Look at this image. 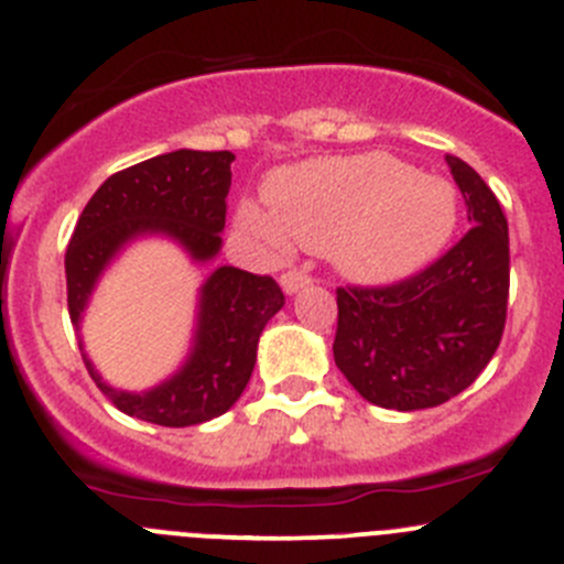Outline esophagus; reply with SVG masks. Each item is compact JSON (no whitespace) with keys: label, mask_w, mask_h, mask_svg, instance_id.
Here are the masks:
<instances>
[{"label":"esophagus","mask_w":564,"mask_h":564,"mask_svg":"<svg viewBox=\"0 0 564 564\" xmlns=\"http://www.w3.org/2000/svg\"><path fill=\"white\" fill-rule=\"evenodd\" d=\"M281 286L286 294H294V292H300V289L311 286V275L303 270H286L281 275Z\"/></svg>","instance_id":"obj_1"}]
</instances>
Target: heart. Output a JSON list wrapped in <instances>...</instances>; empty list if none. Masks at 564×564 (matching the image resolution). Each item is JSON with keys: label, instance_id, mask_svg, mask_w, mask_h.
I'll return each instance as SVG.
<instances>
[{"label": "heart", "instance_id": "b5f03b06", "mask_svg": "<svg viewBox=\"0 0 564 564\" xmlns=\"http://www.w3.org/2000/svg\"><path fill=\"white\" fill-rule=\"evenodd\" d=\"M269 212L245 200L237 220L267 248L289 237L325 250L358 283H393L435 261L457 226L449 182L421 176L386 154L333 156L278 173L267 184Z\"/></svg>", "mask_w": 564, "mask_h": 564}]
</instances>
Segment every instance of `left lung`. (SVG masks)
Here are the masks:
<instances>
[{
    "mask_svg": "<svg viewBox=\"0 0 564 564\" xmlns=\"http://www.w3.org/2000/svg\"><path fill=\"white\" fill-rule=\"evenodd\" d=\"M468 206L466 237L391 286H338L333 358L355 391L388 410H424L466 391L507 322L510 234L494 189L446 156Z\"/></svg>",
    "mask_w": 564,
    "mask_h": 564,
    "instance_id": "left-lung-1",
    "label": "left lung"
}]
</instances>
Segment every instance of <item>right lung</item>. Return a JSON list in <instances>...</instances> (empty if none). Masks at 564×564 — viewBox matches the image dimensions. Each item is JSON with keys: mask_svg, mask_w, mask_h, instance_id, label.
<instances>
[{"mask_svg": "<svg viewBox=\"0 0 564 564\" xmlns=\"http://www.w3.org/2000/svg\"><path fill=\"white\" fill-rule=\"evenodd\" d=\"M231 162V151H171L115 173L96 189L65 250L68 314L76 330L104 267L131 239L165 234L195 261L220 253ZM283 303L286 297L270 275L217 267L200 286L193 352L171 380L143 393L118 391L101 380L85 352L82 358L104 397L126 415L160 427H193L226 413L242 397L261 330Z\"/></svg>", "mask_w": 564, "mask_h": 564, "instance_id": "add662e5", "label": "right lung"}]
</instances>
